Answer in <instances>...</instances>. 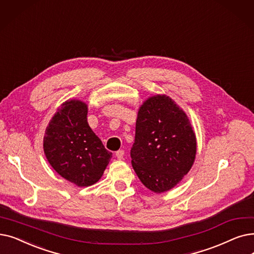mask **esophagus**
Segmentation results:
<instances>
[{
    "label": "esophagus",
    "mask_w": 254,
    "mask_h": 254,
    "mask_svg": "<svg viewBox=\"0 0 254 254\" xmlns=\"http://www.w3.org/2000/svg\"><path fill=\"white\" fill-rule=\"evenodd\" d=\"M115 156H116V158H117L118 160H123L124 157H125V150H124V149L117 150L116 153H115Z\"/></svg>",
    "instance_id": "34e87169"
}]
</instances>
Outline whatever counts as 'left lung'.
Here are the masks:
<instances>
[{
    "label": "left lung",
    "mask_w": 254,
    "mask_h": 254,
    "mask_svg": "<svg viewBox=\"0 0 254 254\" xmlns=\"http://www.w3.org/2000/svg\"><path fill=\"white\" fill-rule=\"evenodd\" d=\"M196 137L186 113L169 96L156 95L140 107L133 168L149 190L162 193L178 185L195 160Z\"/></svg>",
    "instance_id": "8db88e82"
}]
</instances>
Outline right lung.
I'll return each instance as SVG.
<instances>
[{"instance_id": "right-lung-1", "label": "right lung", "mask_w": 254, "mask_h": 254, "mask_svg": "<svg viewBox=\"0 0 254 254\" xmlns=\"http://www.w3.org/2000/svg\"><path fill=\"white\" fill-rule=\"evenodd\" d=\"M87 105L65 102L50 121L43 149L51 166L62 178L79 186L95 184L112 157L87 123Z\"/></svg>"}]
</instances>
